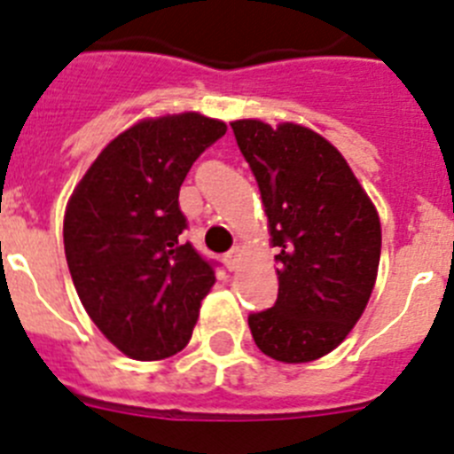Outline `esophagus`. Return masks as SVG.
<instances>
[{
  "mask_svg": "<svg viewBox=\"0 0 454 454\" xmlns=\"http://www.w3.org/2000/svg\"><path fill=\"white\" fill-rule=\"evenodd\" d=\"M223 262H224V266L230 268V270H234V268H236V263L240 262V247H239V246H236V247H231V250L227 252V254H224V259H223Z\"/></svg>",
  "mask_w": 454,
  "mask_h": 454,
  "instance_id": "esophagus-1",
  "label": "esophagus"
}]
</instances>
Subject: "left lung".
Segmentation results:
<instances>
[{"mask_svg":"<svg viewBox=\"0 0 454 454\" xmlns=\"http://www.w3.org/2000/svg\"><path fill=\"white\" fill-rule=\"evenodd\" d=\"M231 129L279 250L277 302L247 316L252 339L277 362H314L362 318L380 266V218L346 159L316 131L262 120Z\"/></svg>","mask_w":454,"mask_h":454,"instance_id":"obj_1","label":"left lung"}]
</instances>
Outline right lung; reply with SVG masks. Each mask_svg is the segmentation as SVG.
Returning a JSON list of instances; mask_svg holds the SVG:
<instances>
[{
  "label": "right lung",
  "instance_id": "add662e5",
  "mask_svg": "<svg viewBox=\"0 0 454 454\" xmlns=\"http://www.w3.org/2000/svg\"><path fill=\"white\" fill-rule=\"evenodd\" d=\"M227 124L200 114L143 120L114 138L72 192L63 243L83 309L138 362L177 355L215 282V263L182 239L179 188Z\"/></svg>",
  "mask_w": 454,
  "mask_h": 454
}]
</instances>
